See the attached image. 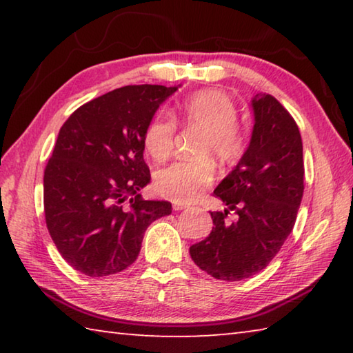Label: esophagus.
<instances>
[{"instance_id": "esophagus-1", "label": "esophagus", "mask_w": 353, "mask_h": 353, "mask_svg": "<svg viewBox=\"0 0 353 353\" xmlns=\"http://www.w3.org/2000/svg\"><path fill=\"white\" fill-rule=\"evenodd\" d=\"M172 208H174L176 212H179V210H187L188 205H187V204H172Z\"/></svg>"}]
</instances>
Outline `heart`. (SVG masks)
Segmentation results:
<instances>
[{"label":"heart","instance_id":"heart-1","mask_svg":"<svg viewBox=\"0 0 353 353\" xmlns=\"http://www.w3.org/2000/svg\"><path fill=\"white\" fill-rule=\"evenodd\" d=\"M171 118H154L145 132V148L152 159L165 160L174 146L176 123L202 130L196 152L212 154L221 163H234L246 148V132L236 121V107L224 92L202 90L182 101ZM214 165L208 157L177 160L155 174V187L165 198L193 202L210 187Z\"/></svg>","mask_w":353,"mask_h":353}]
</instances>
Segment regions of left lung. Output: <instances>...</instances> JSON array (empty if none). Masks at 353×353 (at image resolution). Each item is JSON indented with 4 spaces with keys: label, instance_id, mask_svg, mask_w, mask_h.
<instances>
[{
    "label": "left lung",
    "instance_id": "obj_1",
    "mask_svg": "<svg viewBox=\"0 0 353 353\" xmlns=\"http://www.w3.org/2000/svg\"><path fill=\"white\" fill-rule=\"evenodd\" d=\"M252 140L214 196L224 212H212L213 229L190 248L193 261L225 282L248 279L270 265L294 227L303 196L302 139L291 113L272 97L252 99ZM235 211L236 221H226Z\"/></svg>",
    "mask_w": 353,
    "mask_h": 353
}]
</instances>
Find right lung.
I'll list each match as a JSON object with an SVG mask.
<instances>
[{
	"label": "right lung",
	"mask_w": 353,
	"mask_h": 353,
	"mask_svg": "<svg viewBox=\"0 0 353 353\" xmlns=\"http://www.w3.org/2000/svg\"><path fill=\"white\" fill-rule=\"evenodd\" d=\"M177 90L126 85L88 101L59 130L43 176L48 232L63 260L90 277L121 272L140 254L149 224L171 213L145 201L151 181L143 159L155 110Z\"/></svg>",
	"instance_id": "right-lung-1"
}]
</instances>
